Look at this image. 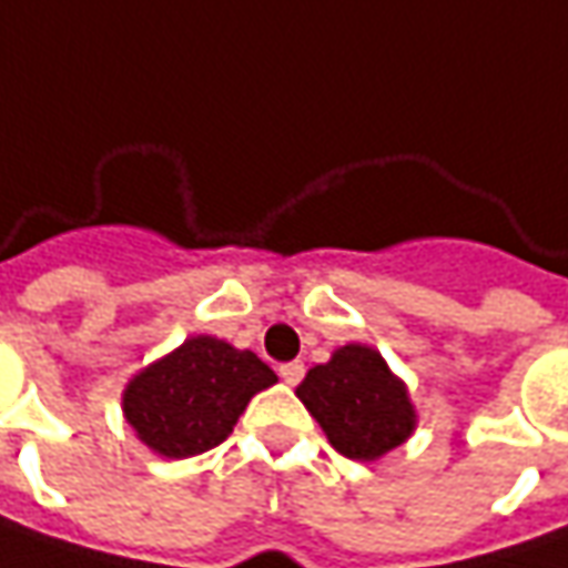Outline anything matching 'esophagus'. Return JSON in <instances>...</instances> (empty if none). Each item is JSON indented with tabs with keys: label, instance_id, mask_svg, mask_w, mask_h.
I'll use <instances>...</instances> for the list:
<instances>
[{
	"label": "esophagus",
	"instance_id": "obj_1",
	"mask_svg": "<svg viewBox=\"0 0 568 568\" xmlns=\"http://www.w3.org/2000/svg\"><path fill=\"white\" fill-rule=\"evenodd\" d=\"M280 377H283L288 386H295V383L304 377V364L302 362H285L280 364Z\"/></svg>",
	"mask_w": 568,
	"mask_h": 568
}]
</instances>
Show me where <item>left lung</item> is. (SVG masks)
Masks as SVG:
<instances>
[{
  "mask_svg": "<svg viewBox=\"0 0 568 568\" xmlns=\"http://www.w3.org/2000/svg\"><path fill=\"white\" fill-rule=\"evenodd\" d=\"M298 399L345 459H377L415 430L405 386L367 345H343L329 362L311 367Z\"/></svg>",
  "mask_w": 568,
  "mask_h": 568,
  "instance_id": "obj_1",
  "label": "left lung"
}]
</instances>
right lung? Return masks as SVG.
Instances as JSON below:
<instances>
[{
	"mask_svg": "<svg viewBox=\"0 0 568 568\" xmlns=\"http://www.w3.org/2000/svg\"><path fill=\"white\" fill-rule=\"evenodd\" d=\"M273 383L276 374L254 352L194 336L128 383L122 405L150 449L185 459L220 446L251 396Z\"/></svg>",
	"mask_w": 568,
	"mask_h": 568,
	"instance_id": "obj_1",
	"label": "right lung"
}]
</instances>
